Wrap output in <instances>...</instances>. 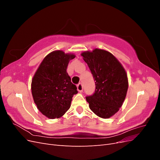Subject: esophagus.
<instances>
[{
  "mask_svg": "<svg viewBox=\"0 0 160 160\" xmlns=\"http://www.w3.org/2000/svg\"><path fill=\"white\" fill-rule=\"evenodd\" d=\"M77 90H78V91H79L80 93H81V92H83V85H82L81 83H79L78 85H77Z\"/></svg>",
  "mask_w": 160,
  "mask_h": 160,
  "instance_id": "obj_1",
  "label": "esophagus"
}]
</instances>
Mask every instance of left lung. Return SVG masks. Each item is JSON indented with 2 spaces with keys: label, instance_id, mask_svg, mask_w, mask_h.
Instances as JSON below:
<instances>
[{
  "label": "left lung",
  "instance_id": "1",
  "mask_svg": "<svg viewBox=\"0 0 160 160\" xmlns=\"http://www.w3.org/2000/svg\"><path fill=\"white\" fill-rule=\"evenodd\" d=\"M95 81V93L86 97L90 109L108 119L118 112L126 97L128 79L123 67L111 52L95 49L81 53Z\"/></svg>",
  "mask_w": 160,
  "mask_h": 160
}]
</instances>
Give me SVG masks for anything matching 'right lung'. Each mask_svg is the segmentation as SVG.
Returning a JSON list of instances; mask_svg holds the SVG:
<instances>
[{"instance_id": "obj_1", "label": "right lung", "mask_w": 160, "mask_h": 160, "mask_svg": "<svg viewBox=\"0 0 160 160\" xmlns=\"http://www.w3.org/2000/svg\"><path fill=\"white\" fill-rule=\"evenodd\" d=\"M73 54L55 51L42 60L33 76L31 91L38 109L50 119L59 118L71 107L72 98L78 93L67 72Z\"/></svg>"}]
</instances>
